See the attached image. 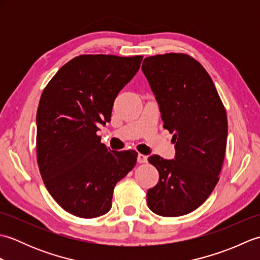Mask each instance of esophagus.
<instances>
[{"mask_svg": "<svg viewBox=\"0 0 260 260\" xmlns=\"http://www.w3.org/2000/svg\"><path fill=\"white\" fill-rule=\"evenodd\" d=\"M137 162L139 163H146L147 162V156L146 155H144V154H139V155H137Z\"/></svg>", "mask_w": 260, "mask_h": 260, "instance_id": "1", "label": "esophagus"}]
</instances>
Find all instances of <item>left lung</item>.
Instances as JSON below:
<instances>
[{
    "label": "left lung",
    "instance_id": "8db88e82",
    "mask_svg": "<svg viewBox=\"0 0 260 260\" xmlns=\"http://www.w3.org/2000/svg\"><path fill=\"white\" fill-rule=\"evenodd\" d=\"M142 70L159 105L163 127L173 133L176 151L170 161L148 157L159 179L147 191V204L162 217H180L200 207L218 183L227 145V113L211 77L189 54L147 57Z\"/></svg>",
    "mask_w": 260,
    "mask_h": 260
}]
</instances>
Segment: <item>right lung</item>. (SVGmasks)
Returning <instances> with one entry per match:
<instances>
[{"label": "right lung", "mask_w": 260, "mask_h": 260, "mask_svg": "<svg viewBox=\"0 0 260 260\" xmlns=\"http://www.w3.org/2000/svg\"><path fill=\"white\" fill-rule=\"evenodd\" d=\"M142 56L81 54L48 82L37 112V162L51 197L79 218L112 208L114 186L135 167L137 153L110 151L97 135L115 98L136 75Z\"/></svg>", "instance_id": "right-lung-1"}]
</instances>
